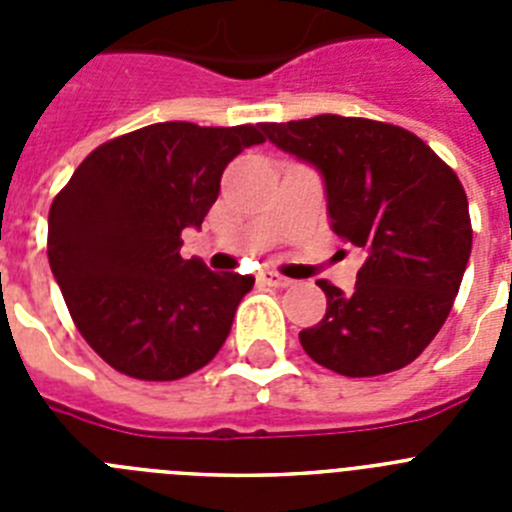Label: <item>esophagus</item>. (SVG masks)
<instances>
[{"label":"esophagus","mask_w":512,"mask_h":512,"mask_svg":"<svg viewBox=\"0 0 512 512\" xmlns=\"http://www.w3.org/2000/svg\"><path fill=\"white\" fill-rule=\"evenodd\" d=\"M259 279L264 284H269V287H282V289L292 287V284H295L289 277H282V274H277V271H261Z\"/></svg>","instance_id":"1"}]
</instances>
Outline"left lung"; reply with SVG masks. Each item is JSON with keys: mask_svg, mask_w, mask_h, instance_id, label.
<instances>
[{"mask_svg": "<svg viewBox=\"0 0 512 512\" xmlns=\"http://www.w3.org/2000/svg\"><path fill=\"white\" fill-rule=\"evenodd\" d=\"M261 130L323 176L330 228L366 256L354 292L320 279L328 310L302 330V348L343 377L408 366L449 318L472 253L459 176L387 122L318 115Z\"/></svg>", "mask_w": 512, "mask_h": 512, "instance_id": "left-lung-1", "label": "left lung"}]
</instances>
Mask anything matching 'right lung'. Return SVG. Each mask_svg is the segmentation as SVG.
Segmentation results:
<instances>
[{
    "mask_svg": "<svg viewBox=\"0 0 512 512\" xmlns=\"http://www.w3.org/2000/svg\"><path fill=\"white\" fill-rule=\"evenodd\" d=\"M264 143L261 125L156 122L94 148L48 215V261L84 341L112 369L171 382L215 359L251 274L182 259L225 166Z\"/></svg>",
    "mask_w": 512,
    "mask_h": 512,
    "instance_id": "right-lung-1",
    "label": "right lung"
}]
</instances>
